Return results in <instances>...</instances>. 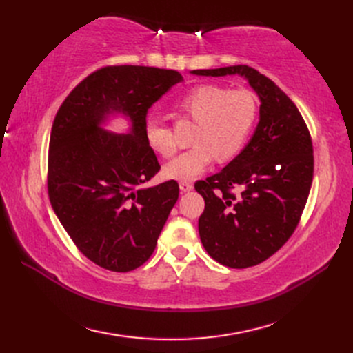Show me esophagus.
I'll list each match as a JSON object with an SVG mask.
<instances>
[{
  "instance_id": "esophagus-1",
  "label": "esophagus",
  "mask_w": 353,
  "mask_h": 353,
  "mask_svg": "<svg viewBox=\"0 0 353 353\" xmlns=\"http://www.w3.org/2000/svg\"><path fill=\"white\" fill-rule=\"evenodd\" d=\"M179 188H181V191H184V193H187V191L193 190V184L187 183V181H183V183H179Z\"/></svg>"
}]
</instances>
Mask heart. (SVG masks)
Masks as SVG:
<instances>
[{
  "label": "heart",
  "instance_id": "1",
  "mask_svg": "<svg viewBox=\"0 0 353 353\" xmlns=\"http://www.w3.org/2000/svg\"><path fill=\"white\" fill-rule=\"evenodd\" d=\"M175 105L196 122L191 137L194 145L174 157L163 169L168 178L181 183L200 176L216 156L221 162L236 157L248 143L258 117V99L252 91L228 90L213 83L191 88ZM145 138L156 153L165 157L174 154L175 143L165 125L148 122Z\"/></svg>",
  "mask_w": 353,
  "mask_h": 353
}]
</instances>
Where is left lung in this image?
I'll use <instances>...</instances> for the list:
<instances>
[{"label":"left lung","mask_w":353,"mask_h":353,"mask_svg":"<svg viewBox=\"0 0 353 353\" xmlns=\"http://www.w3.org/2000/svg\"><path fill=\"white\" fill-rule=\"evenodd\" d=\"M191 73L240 74L259 95V123L249 144L221 172L194 185L205 199L199 218L203 248L230 268H249L280 250L301 221L314 178L311 134L294 103L256 69ZM234 188H241L239 195Z\"/></svg>","instance_id":"left-lung-1"}]
</instances>
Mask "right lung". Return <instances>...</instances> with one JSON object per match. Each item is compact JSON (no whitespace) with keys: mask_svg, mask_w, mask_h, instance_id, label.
<instances>
[{"mask_svg":"<svg viewBox=\"0 0 353 353\" xmlns=\"http://www.w3.org/2000/svg\"><path fill=\"white\" fill-rule=\"evenodd\" d=\"M181 81L176 70L105 66L73 88L52 122L51 206L79 252L104 270L130 272L150 258L178 200L174 179L140 185L160 169L145 138L147 112ZM117 112L132 122L128 134L101 128Z\"/></svg>","mask_w":353,"mask_h":353,"instance_id":"1","label":"right lung"}]
</instances>
